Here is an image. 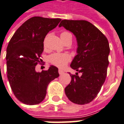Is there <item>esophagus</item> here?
Here are the masks:
<instances>
[{
    "instance_id": "1",
    "label": "esophagus",
    "mask_w": 124,
    "mask_h": 124,
    "mask_svg": "<svg viewBox=\"0 0 124 124\" xmlns=\"http://www.w3.org/2000/svg\"><path fill=\"white\" fill-rule=\"evenodd\" d=\"M58 72H59L60 74H62L64 73V71L62 70H61V69H59V70H58Z\"/></svg>"
}]
</instances>
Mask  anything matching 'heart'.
I'll list each match as a JSON object with an SVG mask.
<instances>
[{
    "label": "heart",
    "mask_w": 124,
    "mask_h": 124,
    "mask_svg": "<svg viewBox=\"0 0 124 124\" xmlns=\"http://www.w3.org/2000/svg\"><path fill=\"white\" fill-rule=\"evenodd\" d=\"M68 36H71L72 37V35H71L70 33L68 32H62L60 35V38L62 39H64V38H66V37H68ZM70 56H68V54H52L51 56L49 57V60L50 62L53 64L55 66H57L58 67H62V66H64L65 64H67V62L70 60Z\"/></svg>",
    "instance_id": "heart-1"
}]
</instances>
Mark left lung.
Returning a JSON list of instances; mask_svg holds the SVG:
<instances>
[{
  "mask_svg": "<svg viewBox=\"0 0 124 124\" xmlns=\"http://www.w3.org/2000/svg\"><path fill=\"white\" fill-rule=\"evenodd\" d=\"M61 27L74 34L78 46L77 54L70 64L77 72L69 73L71 81L65 88V93L74 103L87 104L97 97L105 80L110 52L109 42L95 26L85 20H62Z\"/></svg>",
  "mask_w": 124,
  "mask_h": 124,
  "instance_id": "left-lung-1",
  "label": "left lung"
}]
</instances>
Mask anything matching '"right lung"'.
<instances>
[{"mask_svg":"<svg viewBox=\"0 0 124 124\" xmlns=\"http://www.w3.org/2000/svg\"><path fill=\"white\" fill-rule=\"evenodd\" d=\"M60 21L31 17L18 28L8 44V80L15 96L24 104L41 103L46 97L48 84L59 77L58 68L53 65L41 72H36L35 66L41 61L44 39Z\"/></svg>","mask_w":124,"mask_h":124,"instance_id":"1","label":"right lung"}]
</instances>
